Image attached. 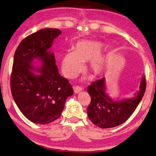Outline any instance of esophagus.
<instances>
[{
    "label": "esophagus",
    "instance_id": "esophagus-1",
    "mask_svg": "<svg viewBox=\"0 0 156 156\" xmlns=\"http://www.w3.org/2000/svg\"><path fill=\"white\" fill-rule=\"evenodd\" d=\"M74 88V93H79L80 92H81L82 90V88L81 87H79V86H76V87H73Z\"/></svg>",
    "mask_w": 156,
    "mask_h": 156
}]
</instances>
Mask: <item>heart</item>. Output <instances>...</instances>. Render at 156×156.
I'll return each instance as SVG.
<instances>
[{
    "instance_id": "b5f03b06",
    "label": "heart",
    "mask_w": 156,
    "mask_h": 156,
    "mask_svg": "<svg viewBox=\"0 0 156 156\" xmlns=\"http://www.w3.org/2000/svg\"><path fill=\"white\" fill-rule=\"evenodd\" d=\"M104 44L97 41L82 40L74 46V51L64 54L61 69L64 76L74 79L85 69V62L90 61L89 70L95 76L104 74L108 66V55L101 52Z\"/></svg>"
}]
</instances>
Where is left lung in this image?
<instances>
[{
	"label": "left lung",
	"mask_w": 156,
	"mask_h": 156,
	"mask_svg": "<svg viewBox=\"0 0 156 156\" xmlns=\"http://www.w3.org/2000/svg\"><path fill=\"white\" fill-rule=\"evenodd\" d=\"M145 88V76H143L140 82V90L133 96L115 99L108 94L105 78L93 82L87 87V92L91 98V102L87 109L90 120L101 129L121 125L136 109L142 99Z\"/></svg>",
	"instance_id": "left-lung-1"
}]
</instances>
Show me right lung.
<instances>
[{
  "label": "right lung",
  "mask_w": 156,
  "mask_h": 156,
  "mask_svg": "<svg viewBox=\"0 0 156 156\" xmlns=\"http://www.w3.org/2000/svg\"><path fill=\"white\" fill-rule=\"evenodd\" d=\"M62 32L42 29L20 42L14 53L11 90L14 101L34 123H50L61 115L72 87L61 76L50 51L55 38Z\"/></svg>",
  "instance_id": "obj_1"
}]
</instances>
